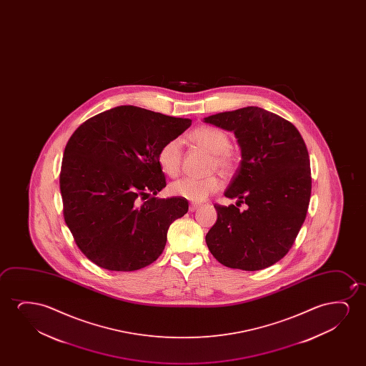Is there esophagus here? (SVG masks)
Listing matches in <instances>:
<instances>
[{
  "label": "esophagus",
  "instance_id": "obj_1",
  "mask_svg": "<svg viewBox=\"0 0 366 366\" xmlns=\"http://www.w3.org/2000/svg\"><path fill=\"white\" fill-rule=\"evenodd\" d=\"M197 209H199L197 204H191L190 207H189V210H190L191 212H194V211L197 210Z\"/></svg>",
  "mask_w": 366,
  "mask_h": 366
}]
</instances>
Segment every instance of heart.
I'll return each mask as SVG.
<instances>
[{"mask_svg":"<svg viewBox=\"0 0 366 366\" xmlns=\"http://www.w3.org/2000/svg\"><path fill=\"white\" fill-rule=\"evenodd\" d=\"M190 139L195 145L200 146L214 155L216 166L222 171H230L234 166V157L231 155V141L229 135L216 127L200 126L191 132ZM181 141L172 139L161 146L157 154V162L164 174L177 175L181 169ZM221 180L217 176H209L204 179L184 177L171 184L170 192L174 196L182 197L192 202L206 200L211 194L220 190Z\"/></svg>","mask_w":366,"mask_h":366,"instance_id":"obj_1","label":"heart"}]
</instances>
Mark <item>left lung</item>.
<instances>
[{"instance_id":"8db88e82","label":"left lung","mask_w":366,"mask_h":366,"mask_svg":"<svg viewBox=\"0 0 366 366\" xmlns=\"http://www.w3.org/2000/svg\"><path fill=\"white\" fill-rule=\"evenodd\" d=\"M232 131L240 167L224 195L245 202L216 204L217 220L206 234L216 260L231 269L262 270L289 252L305 221L311 195L309 152L300 132L272 112L247 106L204 119Z\"/></svg>"}]
</instances>
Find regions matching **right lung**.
I'll return each instance as SVG.
<instances>
[{
	"mask_svg": "<svg viewBox=\"0 0 366 366\" xmlns=\"http://www.w3.org/2000/svg\"><path fill=\"white\" fill-rule=\"evenodd\" d=\"M190 126V119L127 105L91 117L72 134L61 196L66 225L89 260L106 270L134 271L162 254L169 227L189 202L155 197L166 186L157 154Z\"/></svg>",
	"mask_w": 366,
	"mask_h": 366,
	"instance_id": "right-lung-1",
	"label": "right lung"
}]
</instances>
